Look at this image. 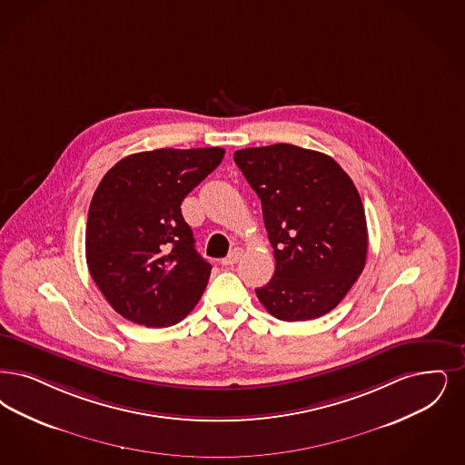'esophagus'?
<instances>
[{"mask_svg":"<svg viewBox=\"0 0 465 465\" xmlns=\"http://www.w3.org/2000/svg\"><path fill=\"white\" fill-rule=\"evenodd\" d=\"M241 247H235V249H232V251H230V254H228L226 258H223V260H222V264H223V266H233V264H235L237 261L241 260Z\"/></svg>","mask_w":465,"mask_h":465,"instance_id":"esophagus-1","label":"esophagus"}]
</instances>
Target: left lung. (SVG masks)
Listing matches in <instances>:
<instances>
[{"label": "left lung", "mask_w": 465, "mask_h": 465, "mask_svg": "<svg viewBox=\"0 0 465 465\" xmlns=\"http://www.w3.org/2000/svg\"><path fill=\"white\" fill-rule=\"evenodd\" d=\"M258 193L275 273L256 289L270 315L304 322L329 313L367 261V220L351 178L332 157L289 143L237 150Z\"/></svg>", "instance_id": "left-lung-1"}]
</instances>
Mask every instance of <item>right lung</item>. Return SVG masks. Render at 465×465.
Returning <instances> with one entry per match:
<instances>
[{
    "instance_id": "1",
    "label": "right lung",
    "mask_w": 465,
    "mask_h": 465,
    "mask_svg": "<svg viewBox=\"0 0 465 465\" xmlns=\"http://www.w3.org/2000/svg\"><path fill=\"white\" fill-rule=\"evenodd\" d=\"M223 155L220 147L131 153L94 190L88 270L112 308L133 323L174 325L203 296L211 264L195 251L180 205Z\"/></svg>"
}]
</instances>
